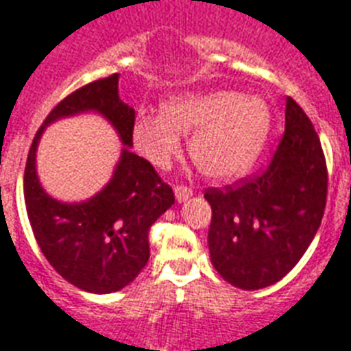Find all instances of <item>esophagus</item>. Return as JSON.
Segmentation results:
<instances>
[{
	"label": "esophagus",
	"instance_id": "obj_1",
	"mask_svg": "<svg viewBox=\"0 0 351 351\" xmlns=\"http://www.w3.org/2000/svg\"><path fill=\"white\" fill-rule=\"evenodd\" d=\"M191 195H193V191H191L189 187H186V186H176L175 187V197H176V200H178V202H186V200L189 199Z\"/></svg>",
	"mask_w": 351,
	"mask_h": 351
}]
</instances>
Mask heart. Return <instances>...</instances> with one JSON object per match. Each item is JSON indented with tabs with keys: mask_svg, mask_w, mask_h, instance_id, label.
I'll list each match as a JSON object with an SVG mask.
<instances>
[{
	"mask_svg": "<svg viewBox=\"0 0 351 351\" xmlns=\"http://www.w3.org/2000/svg\"><path fill=\"white\" fill-rule=\"evenodd\" d=\"M263 99L232 90L186 93L162 104V116H140L132 141L156 169H167L180 152V136L191 134L189 154L211 180H234L258 160L271 132Z\"/></svg>",
	"mask_w": 351,
	"mask_h": 351,
	"instance_id": "obj_1",
	"label": "heart"
}]
</instances>
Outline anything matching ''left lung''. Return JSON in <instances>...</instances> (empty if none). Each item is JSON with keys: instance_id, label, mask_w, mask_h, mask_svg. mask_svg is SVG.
<instances>
[{"instance_id": "8db88e82", "label": "left lung", "mask_w": 351, "mask_h": 351, "mask_svg": "<svg viewBox=\"0 0 351 351\" xmlns=\"http://www.w3.org/2000/svg\"><path fill=\"white\" fill-rule=\"evenodd\" d=\"M328 171L315 127L285 99V132L269 169L237 187L208 189L215 271L245 291L280 282L300 261L322 223Z\"/></svg>"}]
</instances>
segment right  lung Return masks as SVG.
Returning a JSON list of instances; mask_svg holds the SVG:
<instances>
[{"label": "right lung", "instance_id": "right-lung-1", "mask_svg": "<svg viewBox=\"0 0 351 351\" xmlns=\"http://www.w3.org/2000/svg\"><path fill=\"white\" fill-rule=\"evenodd\" d=\"M99 113L123 143L109 184L80 203L53 199L39 184L36 149L51 122ZM134 108L119 97V73L99 79L60 101L34 136L23 175L27 215L40 250L60 276L80 291L116 293L149 261V228L175 204V195L152 165L134 154Z\"/></svg>", "mask_w": 351, "mask_h": 351}]
</instances>
